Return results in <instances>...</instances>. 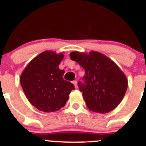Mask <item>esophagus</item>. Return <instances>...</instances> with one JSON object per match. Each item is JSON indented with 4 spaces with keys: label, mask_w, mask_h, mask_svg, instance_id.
I'll return each mask as SVG.
<instances>
[{
    "label": "esophagus",
    "mask_w": 146,
    "mask_h": 146,
    "mask_svg": "<svg viewBox=\"0 0 146 146\" xmlns=\"http://www.w3.org/2000/svg\"><path fill=\"white\" fill-rule=\"evenodd\" d=\"M72 83L74 84V87H75V88H77V81H76V80L73 81V82H72Z\"/></svg>",
    "instance_id": "1"
}]
</instances>
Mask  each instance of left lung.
Segmentation results:
<instances>
[{
    "instance_id": "obj_1",
    "label": "left lung",
    "mask_w": 146,
    "mask_h": 146,
    "mask_svg": "<svg viewBox=\"0 0 146 146\" xmlns=\"http://www.w3.org/2000/svg\"><path fill=\"white\" fill-rule=\"evenodd\" d=\"M85 71L83 82H79L80 90L88 109L106 113L119 104L127 89L125 74L112 60L103 53L72 52L69 54Z\"/></svg>"
}]
</instances>
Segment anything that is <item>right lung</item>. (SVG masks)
<instances>
[{
	"mask_svg": "<svg viewBox=\"0 0 146 146\" xmlns=\"http://www.w3.org/2000/svg\"><path fill=\"white\" fill-rule=\"evenodd\" d=\"M63 53L46 50L28 64L20 77L25 96L33 106L44 112L58 111L69 99L74 85L63 79L58 65Z\"/></svg>",
	"mask_w": 146,
	"mask_h": 146,
	"instance_id": "obj_1",
	"label": "right lung"
}]
</instances>
